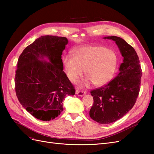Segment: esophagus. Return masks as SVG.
Returning a JSON list of instances; mask_svg holds the SVG:
<instances>
[{
  "label": "esophagus",
  "instance_id": "34e87169",
  "mask_svg": "<svg viewBox=\"0 0 154 154\" xmlns=\"http://www.w3.org/2000/svg\"><path fill=\"white\" fill-rule=\"evenodd\" d=\"M76 94L78 96L82 97V96H83L86 94V92H85V91H81L76 90Z\"/></svg>",
  "mask_w": 154,
  "mask_h": 154
}]
</instances>
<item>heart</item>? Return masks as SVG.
I'll list each match as a JSON object with an SVG mask.
<instances>
[{"label":"heart","mask_w":154,"mask_h":154,"mask_svg":"<svg viewBox=\"0 0 154 154\" xmlns=\"http://www.w3.org/2000/svg\"><path fill=\"white\" fill-rule=\"evenodd\" d=\"M67 75L72 83H76L85 71L86 83L91 82L96 86L108 83L112 78L118 64V57L111 49L99 45H87L78 48L73 57L66 55L62 58Z\"/></svg>","instance_id":"obj_1"}]
</instances>
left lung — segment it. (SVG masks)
I'll use <instances>...</instances> for the list:
<instances>
[{
    "instance_id": "8db88e82",
    "label": "left lung",
    "mask_w": 154,
    "mask_h": 154,
    "mask_svg": "<svg viewBox=\"0 0 154 154\" xmlns=\"http://www.w3.org/2000/svg\"><path fill=\"white\" fill-rule=\"evenodd\" d=\"M104 39L114 41L123 57L119 73L109 83L91 92L94 103L89 116L100 124H109L122 118L134 106L140 90L142 71L135 49L116 36Z\"/></svg>"
}]
</instances>
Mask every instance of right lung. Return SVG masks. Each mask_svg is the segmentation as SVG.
Listing matches in <instances>:
<instances>
[{
	"label": "right lung",
	"instance_id": "1",
	"mask_svg": "<svg viewBox=\"0 0 154 154\" xmlns=\"http://www.w3.org/2000/svg\"><path fill=\"white\" fill-rule=\"evenodd\" d=\"M67 44L66 37L42 36L18 58L16 94L22 106L36 119L47 122L58 117L63 111L65 97L75 94L63 71L61 56Z\"/></svg>",
	"mask_w": 154,
	"mask_h": 154
}]
</instances>
